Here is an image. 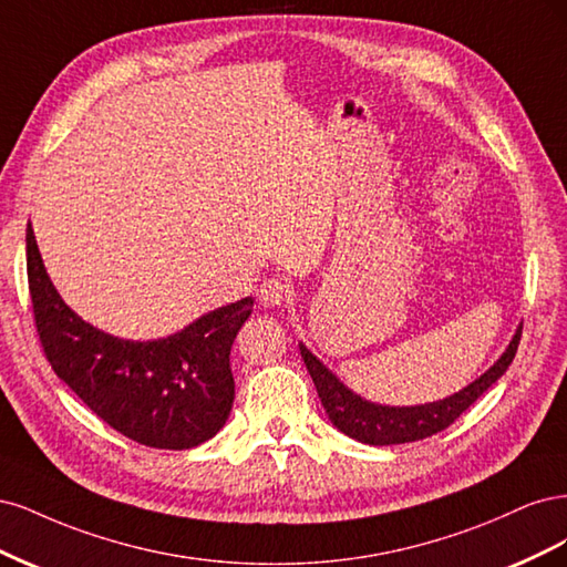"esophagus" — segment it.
<instances>
[{"label": "esophagus", "instance_id": "obj_1", "mask_svg": "<svg viewBox=\"0 0 567 567\" xmlns=\"http://www.w3.org/2000/svg\"><path fill=\"white\" fill-rule=\"evenodd\" d=\"M257 297H259V301H261L264 306L276 308V306H282V303L287 301L289 289H287V285H285L282 280L268 278V280H264L261 287L257 289Z\"/></svg>", "mask_w": 567, "mask_h": 567}]
</instances>
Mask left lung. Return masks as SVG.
Masks as SVG:
<instances>
[{
    "mask_svg": "<svg viewBox=\"0 0 567 567\" xmlns=\"http://www.w3.org/2000/svg\"><path fill=\"white\" fill-rule=\"evenodd\" d=\"M520 330L523 324L516 330L514 339L508 341L506 351L499 355V360L476 381H471L468 386L443 400H433V403L410 408L379 405L372 403V400H364L362 395L346 386L330 368H324L303 343H299V351L310 379L316 383L327 416H330V422L341 433L355 437L358 443L364 445H400L424 441V437L447 429L456 416L476 403L492 383L508 370V364L514 362L520 341Z\"/></svg>",
    "mask_w": 567,
    "mask_h": 567,
    "instance_id": "obj_1",
    "label": "left lung"
}]
</instances>
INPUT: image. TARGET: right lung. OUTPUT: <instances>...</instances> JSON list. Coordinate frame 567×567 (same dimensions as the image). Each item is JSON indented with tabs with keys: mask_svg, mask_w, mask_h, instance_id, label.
Returning <instances> with one entry per match:
<instances>
[{
	"mask_svg": "<svg viewBox=\"0 0 567 567\" xmlns=\"http://www.w3.org/2000/svg\"><path fill=\"white\" fill-rule=\"evenodd\" d=\"M25 245L44 353L91 412L157 450L197 447L224 429L235 398L230 346L251 316V297L209 310L169 337L120 339L84 322L61 299L30 224Z\"/></svg>",
	"mask_w": 567,
	"mask_h": 567,
	"instance_id": "add662e5",
	"label": "right lung"
}]
</instances>
